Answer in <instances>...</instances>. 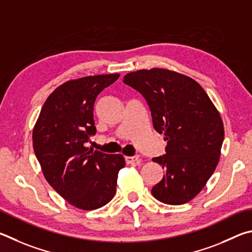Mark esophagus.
Returning a JSON list of instances; mask_svg holds the SVG:
<instances>
[{
    "instance_id": "obj_1",
    "label": "esophagus",
    "mask_w": 252,
    "mask_h": 252,
    "mask_svg": "<svg viewBox=\"0 0 252 252\" xmlns=\"http://www.w3.org/2000/svg\"><path fill=\"white\" fill-rule=\"evenodd\" d=\"M125 160L127 164H134V162H137L139 160V156L136 155L133 157H129V156H126L125 157Z\"/></svg>"
}]
</instances>
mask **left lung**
Returning a JSON list of instances; mask_svg holds the SVG:
<instances>
[{
    "label": "left lung",
    "mask_w": 252,
    "mask_h": 252,
    "mask_svg": "<svg viewBox=\"0 0 252 252\" xmlns=\"http://www.w3.org/2000/svg\"><path fill=\"white\" fill-rule=\"evenodd\" d=\"M124 83L146 98L153 125L167 142L166 155L153 158L165 169L152 189L167 205H183L206 186L217 167L224 137L221 116L195 79L165 68L139 69Z\"/></svg>",
    "instance_id": "obj_1"
}]
</instances>
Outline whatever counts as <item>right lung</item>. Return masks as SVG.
<instances>
[{
  "mask_svg": "<svg viewBox=\"0 0 252 252\" xmlns=\"http://www.w3.org/2000/svg\"><path fill=\"white\" fill-rule=\"evenodd\" d=\"M118 73L69 79L47 97L33 128V148L47 183L82 210H94L113 199L125 159L84 146L96 133L97 95Z\"/></svg>",
  "mask_w": 252,
  "mask_h": 252,
  "instance_id": "obj_1",
  "label": "right lung"
}]
</instances>
